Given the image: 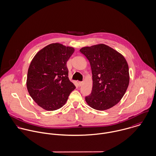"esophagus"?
Wrapping results in <instances>:
<instances>
[{
    "mask_svg": "<svg viewBox=\"0 0 156 156\" xmlns=\"http://www.w3.org/2000/svg\"><path fill=\"white\" fill-rule=\"evenodd\" d=\"M82 84V82H78V85H79V87H81Z\"/></svg>",
    "mask_w": 156,
    "mask_h": 156,
    "instance_id": "obj_1",
    "label": "esophagus"
}]
</instances>
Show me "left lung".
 Instances as JSON below:
<instances>
[{
    "instance_id": "8db88e82",
    "label": "left lung",
    "mask_w": 156,
    "mask_h": 156,
    "mask_svg": "<svg viewBox=\"0 0 156 156\" xmlns=\"http://www.w3.org/2000/svg\"><path fill=\"white\" fill-rule=\"evenodd\" d=\"M89 61L92 88L85 100L92 108L104 111L116 105L129 84V71L124 57L108 45L101 44L80 50Z\"/></svg>"
}]
</instances>
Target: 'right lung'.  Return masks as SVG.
Masks as SVG:
<instances>
[{
	"mask_svg": "<svg viewBox=\"0 0 156 156\" xmlns=\"http://www.w3.org/2000/svg\"><path fill=\"white\" fill-rule=\"evenodd\" d=\"M74 49L59 43L47 45L33 58L27 72L29 95L38 106L52 111L62 108L76 88L68 79L67 62Z\"/></svg>",
	"mask_w": 156,
	"mask_h": 156,
	"instance_id": "right-lung-1",
	"label": "right lung"
}]
</instances>
